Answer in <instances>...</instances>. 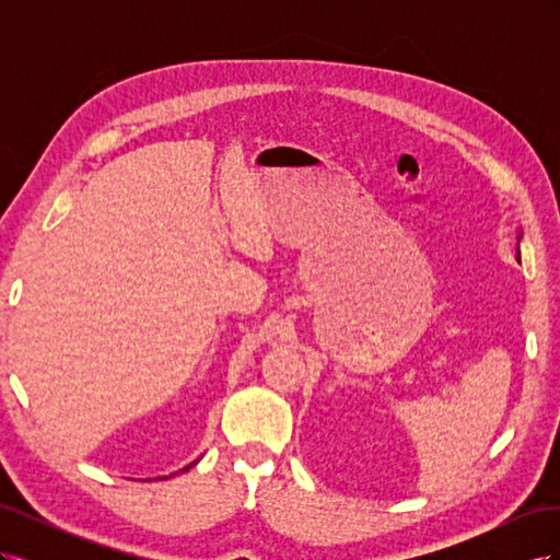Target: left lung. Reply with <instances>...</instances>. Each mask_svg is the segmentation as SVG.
Instances as JSON below:
<instances>
[{
    "label": "left lung",
    "instance_id": "1",
    "mask_svg": "<svg viewBox=\"0 0 560 560\" xmlns=\"http://www.w3.org/2000/svg\"><path fill=\"white\" fill-rule=\"evenodd\" d=\"M521 238H523V231L518 229V235H516V259L521 261Z\"/></svg>",
    "mask_w": 560,
    "mask_h": 560
}]
</instances>
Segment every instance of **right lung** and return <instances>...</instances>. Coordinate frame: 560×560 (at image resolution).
Masks as SVG:
<instances>
[{"instance_id": "1", "label": "right lung", "mask_w": 560, "mask_h": 560, "mask_svg": "<svg viewBox=\"0 0 560 560\" xmlns=\"http://www.w3.org/2000/svg\"><path fill=\"white\" fill-rule=\"evenodd\" d=\"M200 457H202V455H200ZM200 457H198V460H200ZM198 460H194V463H191V465H186V467H184V469H182V471H189V469H191V467H194V465H196V463H198ZM161 479H167V477H161Z\"/></svg>"}]
</instances>
